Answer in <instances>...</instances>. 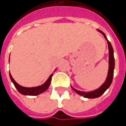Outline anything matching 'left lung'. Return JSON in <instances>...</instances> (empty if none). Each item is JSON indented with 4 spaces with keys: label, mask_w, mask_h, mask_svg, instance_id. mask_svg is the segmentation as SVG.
<instances>
[{
    "label": "left lung",
    "mask_w": 126,
    "mask_h": 126,
    "mask_svg": "<svg viewBox=\"0 0 126 126\" xmlns=\"http://www.w3.org/2000/svg\"><path fill=\"white\" fill-rule=\"evenodd\" d=\"M97 31L101 33L103 36L104 38L107 40V43H108V48H109V70H108V74L107 79L104 81V83L99 88L93 90V91H90V92H84V91H80L74 88L71 86V88L75 91L76 93L83 96L85 98H89V99H93V98H97L100 97L102 94L104 93V92L108 89L109 86L111 85L113 80V76H114V66H115V61H114V50L113 47L111 46V43L107 40L106 35L104 34L102 31H100L99 29H97Z\"/></svg>",
    "instance_id": "left-lung-1"
}]
</instances>
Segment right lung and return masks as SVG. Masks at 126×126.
I'll use <instances>...</instances> for the list:
<instances>
[{
  "instance_id": "obj_1",
  "label": "right lung",
  "mask_w": 126,
  "mask_h": 126,
  "mask_svg": "<svg viewBox=\"0 0 126 126\" xmlns=\"http://www.w3.org/2000/svg\"><path fill=\"white\" fill-rule=\"evenodd\" d=\"M52 74H51L49 78L47 79V80H46V82L41 85L39 86H36V87H32V88H27V87H23L22 85H19L17 83L15 80L13 79L12 76L10 73V79L12 80L14 85L15 86V88H17L18 92L19 93L24 95H32V96H35V95H38L43 93V92H45L46 90L47 89L50 85L51 80H52Z\"/></svg>"
}]
</instances>
